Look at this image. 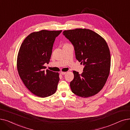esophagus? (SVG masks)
Listing matches in <instances>:
<instances>
[{"label":"esophagus","mask_w":130,"mask_h":130,"mask_svg":"<svg viewBox=\"0 0 130 130\" xmlns=\"http://www.w3.org/2000/svg\"><path fill=\"white\" fill-rule=\"evenodd\" d=\"M66 73V72H60V74L62 75H65Z\"/></svg>","instance_id":"obj_1"}]
</instances>
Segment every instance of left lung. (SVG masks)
Here are the masks:
<instances>
[{
	"label": "left lung",
	"mask_w": 130,
	"mask_h": 130,
	"mask_svg": "<svg viewBox=\"0 0 130 130\" xmlns=\"http://www.w3.org/2000/svg\"><path fill=\"white\" fill-rule=\"evenodd\" d=\"M63 34L73 44L76 58L85 66L82 74L73 71L70 86L73 93L89 97L100 92L105 84L110 68V54L106 41L86 28L64 30Z\"/></svg>",
	"instance_id": "left-lung-1"
}]
</instances>
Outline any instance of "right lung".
<instances>
[{"label": "right lung", "instance_id": "add662e5", "mask_svg": "<svg viewBox=\"0 0 130 130\" xmlns=\"http://www.w3.org/2000/svg\"><path fill=\"white\" fill-rule=\"evenodd\" d=\"M62 30H42L30 33L21 45L17 59L18 74L26 88L35 95L46 97L57 91L58 72L44 70L48 63L55 39Z\"/></svg>", "mask_w": 130, "mask_h": 130}]
</instances>
